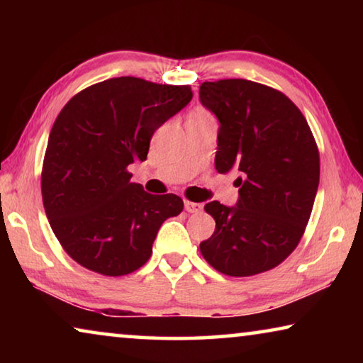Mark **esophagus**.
Wrapping results in <instances>:
<instances>
[{"mask_svg":"<svg viewBox=\"0 0 363 363\" xmlns=\"http://www.w3.org/2000/svg\"><path fill=\"white\" fill-rule=\"evenodd\" d=\"M184 206H186L187 213H201V210H203V206L200 203H194V201H189V200L184 203Z\"/></svg>","mask_w":363,"mask_h":363,"instance_id":"esophagus-1","label":"esophagus"}]
</instances>
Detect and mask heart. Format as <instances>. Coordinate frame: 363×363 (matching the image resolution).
Wrapping results in <instances>:
<instances>
[{"mask_svg":"<svg viewBox=\"0 0 363 363\" xmlns=\"http://www.w3.org/2000/svg\"><path fill=\"white\" fill-rule=\"evenodd\" d=\"M195 115H206V113H205V112H201V110H200V112H196Z\"/></svg>","mask_w":363,"mask_h":363,"instance_id":"obj_1","label":"heart"}]
</instances>
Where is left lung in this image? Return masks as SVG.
<instances>
[{
    "label": "left lung",
    "instance_id": "obj_1",
    "mask_svg": "<svg viewBox=\"0 0 363 363\" xmlns=\"http://www.w3.org/2000/svg\"><path fill=\"white\" fill-rule=\"evenodd\" d=\"M200 101L218 116V173L240 171L237 206L205 205L216 220L201 256L229 277L277 267L298 247L314 206L320 155L301 110L270 86L242 78L205 82Z\"/></svg>",
    "mask_w": 363,
    "mask_h": 363
}]
</instances>
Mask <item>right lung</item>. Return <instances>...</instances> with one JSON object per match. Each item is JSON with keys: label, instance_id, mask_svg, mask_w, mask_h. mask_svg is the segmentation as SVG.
Wrapping results in <instances>:
<instances>
[{"label": "right lung", "instance_id": "1", "mask_svg": "<svg viewBox=\"0 0 363 363\" xmlns=\"http://www.w3.org/2000/svg\"><path fill=\"white\" fill-rule=\"evenodd\" d=\"M189 84L120 77L88 86L49 134L41 195L54 235L84 269L107 277L149 261L158 229L181 214L174 194H147L128 167L144 162L157 128L192 99Z\"/></svg>", "mask_w": 363, "mask_h": 363}]
</instances>
